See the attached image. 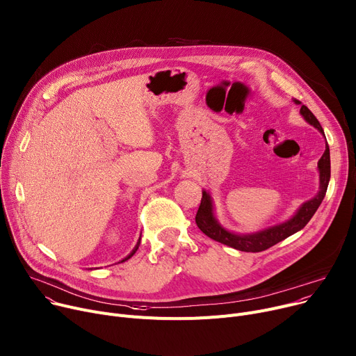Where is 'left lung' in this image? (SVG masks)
<instances>
[{"mask_svg": "<svg viewBox=\"0 0 356 356\" xmlns=\"http://www.w3.org/2000/svg\"><path fill=\"white\" fill-rule=\"evenodd\" d=\"M295 103L298 104L299 102L295 100ZM300 114L306 120V123L314 126L325 137L322 126L319 124L318 118L312 114L309 108L306 106H302ZM318 172H319V192L311 200L302 203L295 215L285 222L265 227L262 230H257L253 233H234L220 225V222L215 216V206H213L211 195L207 191H202L203 196H202V202L196 215V225L206 236H209L210 239L223 243L226 246H230L236 250H242V252L266 250L270 246L282 242L283 239L289 238V236H292L293 233L302 230L307 225V222L312 219L315 211L321 206L326 195V188L330 179V154H329L327 141L325 145V152L318 161Z\"/></svg>", "mask_w": 356, "mask_h": 356, "instance_id": "obj_1", "label": "left lung"}]
</instances>
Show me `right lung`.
<instances>
[{"label": "right lung", "instance_id": "1", "mask_svg": "<svg viewBox=\"0 0 356 356\" xmlns=\"http://www.w3.org/2000/svg\"><path fill=\"white\" fill-rule=\"evenodd\" d=\"M140 239H141V238H140ZM140 239H138L137 245L134 246V249H133V250H131V252H130V253H129V254H127V256H126L123 260H120V262H126V260H129V259H130V257H131V256L136 253V250H137V249H138V246H140ZM120 262H118V264H120Z\"/></svg>", "mask_w": 356, "mask_h": 356}]
</instances>
